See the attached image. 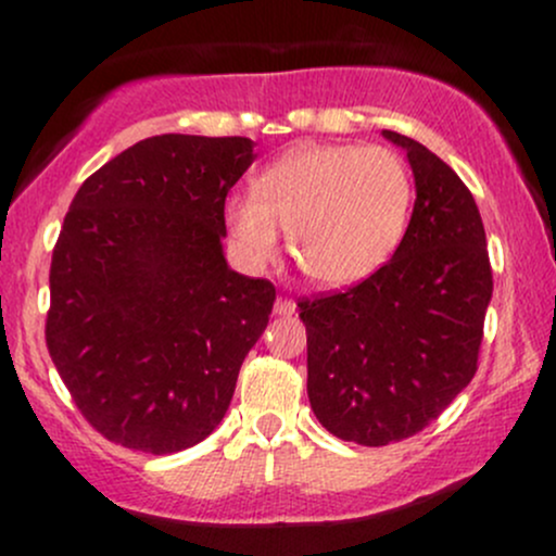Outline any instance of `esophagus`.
Segmentation results:
<instances>
[{
  "label": "esophagus",
  "instance_id": "esophagus-1",
  "mask_svg": "<svg viewBox=\"0 0 556 556\" xmlns=\"http://www.w3.org/2000/svg\"><path fill=\"white\" fill-rule=\"evenodd\" d=\"M274 314L277 316H292L295 314V303L287 298H277V303H274Z\"/></svg>",
  "mask_w": 556,
  "mask_h": 556
}]
</instances>
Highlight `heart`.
I'll list each match as a JSON object with an SVG mask.
<instances>
[{
	"mask_svg": "<svg viewBox=\"0 0 556 556\" xmlns=\"http://www.w3.org/2000/svg\"><path fill=\"white\" fill-rule=\"evenodd\" d=\"M227 203L242 258L266 264L279 227L295 264L324 287H353L392 258L413 206L407 164L381 146H295Z\"/></svg>",
	"mask_w": 556,
	"mask_h": 556,
	"instance_id": "b5f03b06",
	"label": "heart"
}]
</instances>
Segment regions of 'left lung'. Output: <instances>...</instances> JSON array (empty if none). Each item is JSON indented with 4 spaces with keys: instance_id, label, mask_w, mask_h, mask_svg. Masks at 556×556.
Instances as JSON below:
<instances>
[{
    "instance_id": "8db88e82",
    "label": "left lung",
    "mask_w": 556,
    "mask_h": 556,
    "mask_svg": "<svg viewBox=\"0 0 556 556\" xmlns=\"http://www.w3.org/2000/svg\"><path fill=\"white\" fill-rule=\"evenodd\" d=\"M400 146L416 203L392 261L298 303L308 334V400L337 439L384 446L424 431L476 376L491 266L481 214L455 169L418 140Z\"/></svg>"
}]
</instances>
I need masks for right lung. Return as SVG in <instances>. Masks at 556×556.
Returning a JSON list of instances; mask_svg holds the SVG:
<instances>
[{"mask_svg": "<svg viewBox=\"0 0 556 556\" xmlns=\"http://www.w3.org/2000/svg\"><path fill=\"white\" fill-rule=\"evenodd\" d=\"M251 138L130 146L75 193L52 256L47 348L78 410L127 450H188L225 418L277 292L229 269L225 198Z\"/></svg>", "mask_w": 556, "mask_h": 556, "instance_id": "1", "label": "right lung"}]
</instances>
